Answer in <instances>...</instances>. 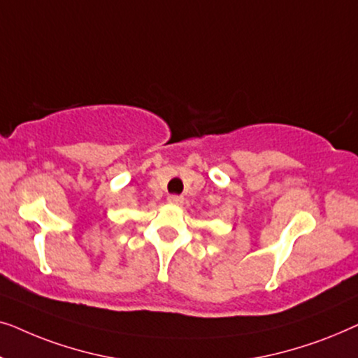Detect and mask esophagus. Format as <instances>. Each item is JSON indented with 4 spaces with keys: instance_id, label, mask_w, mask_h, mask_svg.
<instances>
[{
    "instance_id": "34e87169",
    "label": "esophagus",
    "mask_w": 358,
    "mask_h": 358,
    "mask_svg": "<svg viewBox=\"0 0 358 358\" xmlns=\"http://www.w3.org/2000/svg\"><path fill=\"white\" fill-rule=\"evenodd\" d=\"M168 202H169V203L180 205V203L184 202V197H180V195H169V197H168Z\"/></svg>"
}]
</instances>
